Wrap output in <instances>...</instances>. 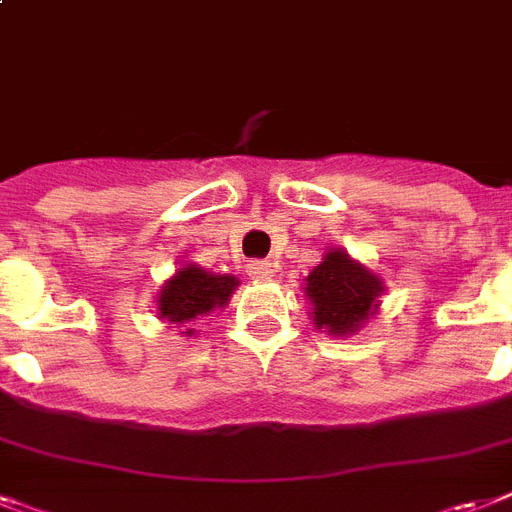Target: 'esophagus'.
<instances>
[{"label": "esophagus", "instance_id": "esophagus-1", "mask_svg": "<svg viewBox=\"0 0 512 512\" xmlns=\"http://www.w3.org/2000/svg\"><path fill=\"white\" fill-rule=\"evenodd\" d=\"M247 273L255 281H268V278H273V263H268V260H252L247 265Z\"/></svg>", "mask_w": 512, "mask_h": 512}]
</instances>
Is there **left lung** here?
Masks as SVG:
<instances>
[{
	"label": "left lung",
	"instance_id": "1",
	"mask_svg": "<svg viewBox=\"0 0 512 512\" xmlns=\"http://www.w3.org/2000/svg\"><path fill=\"white\" fill-rule=\"evenodd\" d=\"M307 297L313 302V321L328 334L344 336L357 331L376 310V297L384 286L371 270L334 249L307 276Z\"/></svg>",
	"mask_w": 512,
	"mask_h": 512
}]
</instances>
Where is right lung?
<instances>
[{"label":"right lung","mask_w":512,"mask_h":512,"mask_svg":"<svg viewBox=\"0 0 512 512\" xmlns=\"http://www.w3.org/2000/svg\"><path fill=\"white\" fill-rule=\"evenodd\" d=\"M239 286L234 276H213L202 268L186 265L160 289L157 313L170 323H189L213 307H223ZM191 334V328H189Z\"/></svg>","instance_id":"1"}]
</instances>
